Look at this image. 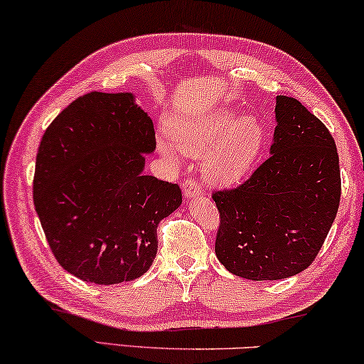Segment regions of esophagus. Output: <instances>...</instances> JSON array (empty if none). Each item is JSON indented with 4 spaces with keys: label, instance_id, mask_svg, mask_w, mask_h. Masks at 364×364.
<instances>
[{
    "label": "esophagus",
    "instance_id": "obj_1",
    "mask_svg": "<svg viewBox=\"0 0 364 364\" xmlns=\"http://www.w3.org/2000/svg\"><path fill=\"white\" fill-rule=\"evenodd\" d=\"M183 193H184V196H186V198H189V199H193V198H198V196L203 193V186H200V183L199 181H196V180H188L183 183Z\"/></svg>",
    "mask_w": 364,
    "mask_h": 364
}]
</instances>
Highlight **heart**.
<instances>
[{"label":"heart","mask_w":364,"mask_h":364,"mask_svg":"<svg viewBox=\"0 0 364 364\" xmlns=\"http://www.w3.org/2000/svg\"><path fill=\"white\" fill-rule=\"evenodd\" d=\"M170 141L191 157H203L210 181L230 184L250 170L264 146V126L255 114L235 119L232 109H217L205 117H180L166 123ZM168 142H160L166 157L175 155Z\"/></svg>","instance_id":"heart-1"}]
</instances>
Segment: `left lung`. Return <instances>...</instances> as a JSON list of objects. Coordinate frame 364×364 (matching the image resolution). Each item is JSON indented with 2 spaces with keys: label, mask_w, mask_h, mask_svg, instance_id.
Listing matches in <instances>:
<instances>
[{
  "label": "left lung",
  "mask_w": 364,
  "mask_h": 364,
  "mask_svg": "<svg viewBox=\"0 0 364 364\" xmlns=\"http://www.w3.org/2000/svg\"><path fill=\"white\" fill-rule=\"evenodd\" d=\"M270 157L246 181L218 189L215 255L250 280H280L308 269L337 215L342 181L336 141L299 100L277 95Z\"/></svg>",
  "instance_id": "8db88e82"
}]
</instances>
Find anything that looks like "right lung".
Segmentation results:
<instances>
[{
  "instance_id": "right-lung-1",
  "label": "right lung",
  "mask_w": 364,
  "mask_h": 364,
  "mask_svg": "<svg viewBox=\"0 0 364 364\" xmlns=\"http://www.w3.org/2000/svg\"><path fill=\"white\" fill-rule=\"evenodd\" d=\"M155 142L132 94L90 92L43 132L33 204L56 261L97 285L131 282L157 255V227L181 205L176 183L142 175Z\"/></svg>"
}]
</instances>
